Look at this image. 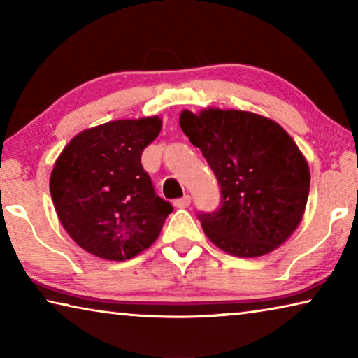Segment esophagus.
I'll list each match as a JSON object with an SVG mask.
<instances>
[{
	"mask_svg": "<svg viewBox=\"0 0 358 358\" xmlns=\"http://www.w3.org/2000/svg\"><path fill=\"white\" fill-rule=\"evenodd\" d=\"M189 203H191V197L189 196H183L181 199H177V201L173 202V205L177 208H186Z\"/></svg>",
	"mask_w": 358,
	"mask_h": 358,
	"instance_id": "obj_1",
	"label": "esophagus"
}]
</instances>
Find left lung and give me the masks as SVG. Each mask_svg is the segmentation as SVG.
Segmentation results:
<instances>
[{
    "label": "left lung",
    "mask_w": 358,
    "mask_h": 358,
    "mask_svg": "<svg viewBox=\"0 0 358 358\" xmlns=\"http://www.w3.org/2000/svg\"><path fill=\"white\" fill-rule=\"evenodd\" d=\"M180 126L215 172L221 207L201 213L203 232L232 256L259 257L282 245L305 213L310 167L276 121L243 110H183Z\"/></svg>",
    "instance_id": "8db88e82"
}]
</instances>
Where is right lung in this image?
Instances as JSON below:
<instances>
[{"instance_id": "1", "label": "right lung", "mask_w": 358, "mask_h": 358, "mask_svg": "<svg viewBox=\"0 0 358 358\" xmlns=\"http://www.w3.org/2000/svg\"><path fill=\"white\" fill-rule=\"evenodd\" d=\"M161 126L159 117L108 121L77 134L55 161L50 194L59 222L93 256L132 259L172 213L141 162Z\"/></svg>"}]
</instances>
